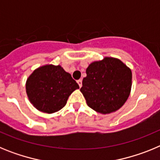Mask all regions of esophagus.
<instances>
[{"mask_svg":"<svg viewBox=\"0 0 160 160\" xmlns=\"http://www.w3.org/2000/svg\"><path fill=\"white\" fill-rule=\"evenodd\" d=\"M77 82H78V84L79 87H82V81L81 79H79V80H78Z\"/></svg>","mask_w":160,"mask_h":160,"instance_id":"34e87169","label":"esophagus"}]
</instances>
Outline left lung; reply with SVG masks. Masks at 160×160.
I'll return each mask as SVG.
<instances>
[{"label":"left lung","instance_id":"8db88e82","mask_svg":"<svg viewBox=\"0 0 160 160\" xmlns=\"http://www.w3.org/2000/svg\"><path fill=\"white\" fill-rule=\"evenodd\" d=\"M80 91L87 105L96 112H115L128 100L131 90V70L122 61L105 57L87 67Z\"/></svg>","mask_w":160,"mask_h":160}]
</instances>
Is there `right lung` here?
Returning <instances> with one entry per match:
<instances>
[{
	"label": "right lung",
	"mask_w": 160,
	"mask_h": 160,
	"mask_svg": "<svg viewBox=\"0 0 160 160\" xmlns=\"http://www.w3.org/2000/svg\"><path fill=\"white\" fill-rule=\"evenodd\" d=\"M77 89L78 84L60 65L48 64L37 68L25 83L29 102L37 110L47 114L63 108L69 96Z\"/></svg>",
	"instance_id": "obj_1"
}]
</instances>
